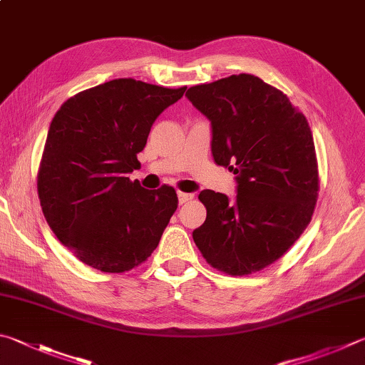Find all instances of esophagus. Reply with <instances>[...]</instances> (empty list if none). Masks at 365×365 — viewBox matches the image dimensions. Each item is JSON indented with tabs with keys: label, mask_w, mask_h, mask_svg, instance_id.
<instances>
[{
	"label": "esophagus",
	"mask_w": 365,
	"mask_h": 365,
	"mask_svg": "<svg viewBox=\"0 0 365 365\" xmlns=\"http://www.w3.org/2000/svg\"><path fill=\"white\" fill-rule=\"evenodd\" d=\"M177 196H178V204H185V202H188V201L193 200V195L183 193V191H178Z\"/></svg>",
	"instance_id": "esophagus-1"
}]
</instances>
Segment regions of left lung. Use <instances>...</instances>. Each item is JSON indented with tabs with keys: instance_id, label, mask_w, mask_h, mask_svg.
I'll list each match as a JSON object with an SVG mask.
<instances>
[{
	"instance_id": "obj_1",
	"label": "left lung",
	"mask_w": 365,
	"mask_h": 365,
	"mask_svg": "<svg viewBox=\"0 0 365 365\" xmlns=\"http://www.w3.org/2000/svg\"><path fill=\"white\" fill-rule=\"evenodd\" d=\"M185 96L210 121L214 161L237 183L233 201L201 191L207 217L193 240L214 268L252 274L286 254L314 212L319 180L308 121L286 94L246 73Z\"/></svg>"
}]
</instances>
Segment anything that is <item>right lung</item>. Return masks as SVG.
I'll use <instances>...</instances> for the list:
<instances>
[{
  "instance_id": "right-lung-1",
  "label": "right lung",
  "mask_w": 365,
  "mask_h": 365,
  "mask_svg": "<svg viewBox=\"0 0 365 365\" xmlns=\"http://www.w3.org/2000/svg\"><path fill=\"white\" fill-rule=\"evenodd\" d=\"M187 88L119 78L79 92L49 125L38 196L57 240L103 273H124L151 255L177 209L175 190H145L129 174L150 129Z\"/></svg>"
}]
</instances>
